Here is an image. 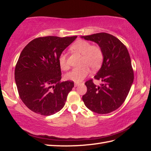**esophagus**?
<instances>
[{
    "label": "esophagus",
    "mask_w": 151,
    "mask_h": 151,
    "mask_svg": "<svg viewBox=\"0 0 151 151\" xmlns=\"http://www.w3.org/2000/svg\"><path fill=\"white\" fill-rule=\"evenodd\" d=\"M80 84H79V83H77V82H75V87H76V86H78V85H79Z\"/></svg>",
    "instance_id": "obj_1"
}]
</instances>
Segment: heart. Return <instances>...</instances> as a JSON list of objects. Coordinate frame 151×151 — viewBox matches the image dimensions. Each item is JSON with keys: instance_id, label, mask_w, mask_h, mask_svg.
I'll return each instance as SVG.
<instances>
[{"instance_id": "b5f03b06", "label": "heart", "mask_w": 151, "mask_h": 151, "mask_svg": "<svg viewBox=\"0 0 151 151\" xmlns=\"http://www.w3.org/2000/svg\"><path fill=\"white\" fill-rule=\"evenodd\" d=\"M72 49L83 55L82 64L84 65L72 69L66 74L65 78L78 83L89 75L90 70L88 66L92 69H97L100 67L103 60V53L99 46L91 45L90 42L83 40L76 41L72 45ZM58 61L61 69L66 70L69 68L65 53L60 54Z\"/></svg>"}]
</instances>
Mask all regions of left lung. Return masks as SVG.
<instances>
[{
	"instance_id": "1",
	"label": "left lung",
	"mask_w": 151,
	"mask_h": 151,
	"mask_svg": "<svg viewBox=\"0 0 151 151\" xmlns=\"http://www.w3.org/2000/svg\"><path fill=\"white\" fill-rule=\"evenodd\" d=\"M81 37L98 44L103 53L102 66L94 76L101 84L96 86L92 80L86 82L87 92L82 96V100L92 111L99 114L110 113L123 103L134 81L129 51L119 40L107 33Z\"/></svg>"
}]
</instances>
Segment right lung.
I'll use <instances>...</instances> for the list:
<instances>
[{
	"instance_id": "right-lung-1",
	"label": "right lung",
	"mask_w": 151,
	"mask_h": 151,
	"mask_svg": "<svg viewBox=\"0 0 151 151\" xmlns=\"http://www.w3.org/2000/svg\"><path fill=\"white\" fill-rule=\"evenodd\" d=\"M77 36L36 38L25 47L15 69V81L22 101L42 115L62 110L74 87L72 81L60 82L59 57Z\"/></svg>"
}]
</instances>
